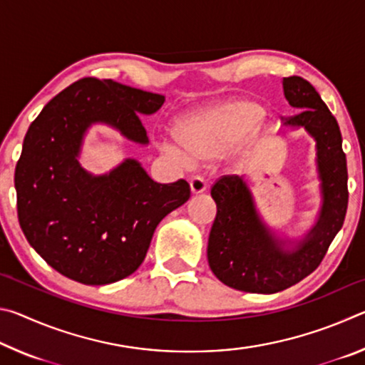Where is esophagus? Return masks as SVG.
<instances>
[{"label":"esophagus","instance_id":"esophagus-1","mask_svg":"<svg viewBox=\"0 0 365 365\" xmlns=\"http://www.w3.org/2000/svg\"><path fill=\"white\" fill-rule=\"evenodd\" d=\"M206 188H207L206 182L202 180V178H200V177H195V178H191V180H190L191 195H201V193H205Z\"/></svg>","mask_w":365,"mask_h":365}]
</instances>
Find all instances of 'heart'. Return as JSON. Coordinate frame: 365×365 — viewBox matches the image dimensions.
<instances>
[{
	"instance_id": "1",
	"label": "heart",
	"mask_w": 365,
	"mask_h": 365,
	"mask_svg": "<svg viewBox=\"0 0 365 365\" xmlns=\"http://www.w3.org/2000/svg\"><path fill=\"white\" fill-rule=\"evenodd\" d=\"M256 101L233 98L187 110L172 122V137L181 146L164 143L163 150L182 163H206L232 150L248 137L262 119Z\"/></svg>"
}]
</instances>
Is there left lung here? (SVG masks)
I'll return each instance as SVG.
<instances>
[{
	"label": "left lung",
	"mask_w": 365,
	"mask_h": 365,
	"mask_svg": "<svg viewBox=\"0 0 365 365\" xmlns=\"http://www.w3.org/2000/svg\"><path fill=\"white\" fill-rule=\"evenodd\" d=\"M283 95L299 110L287 130L304 128L316 141L320 209L299 238L282 237L265 224L245 177L219 178L211 190L217 214L209 233L207 262L227 287L272 294L312 274L339 232L348 207V169L338 122L316 88L301 77L283 78Z\"/></svg>",
	"instance_id": "1"
}]
</instances>
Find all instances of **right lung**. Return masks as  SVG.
Returning <instances> with one entry per match:
<instances>
[{
    "mask_svg": "<svg viewBox=\"0 0 365 365\" xmlns=\"http://www.w3.org/2000/svg\"><path fill=\"white\" fill-rule=\"evenodd\" d=\"M164 101L114 80L82 78L30 123L14 175L17 215L30 246L67 279L108 285L132 275L159 222L188 201L187 182H154L137 159L101 175L78 160L93 125L146 146L140 115L158 113Z\"/></svg>",
    "mask_w": 365,
    "mask_h": 365,
    "instance_id": "1",
    "label": "right lung"
}]
</instances>
